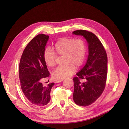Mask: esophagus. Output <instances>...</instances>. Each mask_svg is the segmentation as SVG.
Wrapping results in <instances>:
<instances>
[{"label": "esophagus", "instance_id": "obj_1", "mask_svg": "<svg viewBox=\"0 0 129 129\" xmlns=\"http://www.w3.org/2000/svg\"><path fill=\"white\" fill-rule=\"evenodd\" d=\"M63 81V80H56V81H55V83H60V82H61V81Z\"/></svg>", "mask_w": 129, "mask_h": 129}]
</instances>
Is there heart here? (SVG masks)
I'll list each match as a JSON object with an SVG mask.
<instances>
[{"mask_svg":"<svg viewBox=\"0 0 129 129\" xmlns=\"http://www.w3.org/2000/svg\"><path fill=\"white\" fill-rule=\"evenodd\" d=\"M86 53V44L81 39L61 38L54 44L53 50L48 48L44 54V60L48 67H54L56 64V55H63L64 65L57 67L53 73L55 80H63L75 72L76 67L83 65Z\"/></svg>","mask_w":129,"mask_h":129,"instance_id":"obj_1","label":"heart"}]
</instances>
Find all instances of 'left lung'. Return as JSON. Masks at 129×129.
<instances>
[{"label":"left lung","mask_w":129,"mask_h":129,"mask_svg":"<svg viewBox=\"0 0 129 129\" xmlns=\"http://www.w3.org/2000/svg\"><path fill=\"white\" fill-rule=\"evenodd\" d=\"M73 34L83 37L88 45V56L85 66L73 79V100L76 105L87 106L94 103L105 87L108 57L97 37L91 32L78 30ZM84 79V82L80 80Z\"/></svg>","instance_id":"left-lung-1"}]
</instances>
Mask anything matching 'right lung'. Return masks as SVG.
<instances>
[{"instance_id": "obj_1", "label": "right lung", "mask_w": 129, "mask_h": 129, "mask_svg": "<svg viewBox=\"0 0 129 129\" xmlns=\"http://www.w3.org/2000/svg\"><path fill=\"white\" fill-rule=\"evenodd\" d=\"M49 37L39 34L24 49L19 68L21 90L29 103L43 106L50 102V91L54 83L43 86L41 80L48 77L49 73L44 60L45 46Z\"/></svg>"}]
</instances>
